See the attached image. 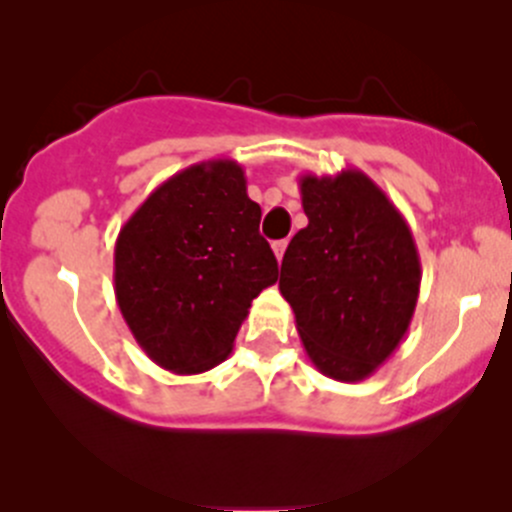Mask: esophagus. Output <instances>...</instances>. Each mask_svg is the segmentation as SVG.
<instances>
[{
    "label": "esophagus",
    "mask_w": 512,
    "mask_h": 512,
    "mask_svg": "<svg viewBox=\"0 0 512 512\" xmlns=\"http://www.w3.org/2000/svg\"><path fill=\"white\" fill-rule=\"evenodd\" d=\"M272 250H275L277 262H282V257H285V250H287V240H277L275 245H272Z\"/></svg>",
    "instance_id": "1"
}]
</instances>
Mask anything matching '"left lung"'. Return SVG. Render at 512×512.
Here are the masks:
<instances>
[{"instance_id":"8db88e82","label":"left lung","mask_w":512,"mask_h":512,"mask_svg":"<svg viewBox=\"0 0 512 512\" xmlns=\"http://www.w3.org/2000/svg\"><path fill=\"white\" fill-rule=\"evenodd\" d=\"M307 227L282 257L280 292L324 376L364 381L394 354L421 287L411 227L366 173L299 178Z\"/></svg>"}]
</instances>
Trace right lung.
Returning a JSON list of instances; mask_svg holds the SVG:
<instances>
[{"label": "right lung", "mask_w": 512, "mask_h": 512, "mask_svg": "<svg viewBox=\"0 0 512 512\" xmlns=\"http://www.w3.org/2000/svg\"><path fill=\"white\" fill-rule=\"evenodd\" d=\"M260 218L242 165L215 158L170 175L121 227L118 309L165 371L203 374L225 361L252 299L277 282Z\"/></svg>", "instance_id": "right-lung-1"}]
</instances>
